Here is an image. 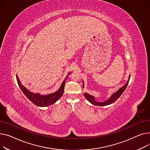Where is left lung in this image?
Here are the masks:
<instances>
[{
	"label": "left lung",
	"instance_id": "left-lung-1",
	"mask_svg": "<svg viewBox=\"0 0 150 150\" xmlns=\"http://www.w3.org/2000/svg\"><path fill=\"white\" fill-rule=\"evenodd\" d=\"M129 79H130V77H129L127 82L124 86H123L122 87H121L120 88L118 91H117L115 93H114L113 94H112V96L110 97V98L108 100H107L106 101H105V102H97V101L95 100V99H94V98L93 96L90 95V94H87L86 93H84L83 95L85 96V98L88 100L91 103H92V104H93L94 105H97V106H105V105H110V104L114 103L116 100H117V99L122 95V94L124 92L125 90L126 89V88H127V85L128 84ZM83 86H84V84H83Z\"/></svg>",
	"mask_w": 150,
	"mask_h": 150
}]
</instances>
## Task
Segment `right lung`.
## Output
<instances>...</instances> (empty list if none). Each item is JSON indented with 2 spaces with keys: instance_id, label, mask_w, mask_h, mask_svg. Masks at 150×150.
<instances>
[{
  "instance_id": "1",
  "label": "right lung",
  "mask_w": 150,
  "mask_h": 150,
  "mask_svg": "<svg viewBox=\"0 0 150 150\" xmlns=\"http://www.w3.org/2000/svg\"><path fill=\"white\" fill-rule=\"evenodd\" d=\"M69 73L66 77L65 80L63 81L62 83L60 88L55 93H53L52 94H47V95H41L39 93H34L30 91H28L26 88L21 83V81L18 77H16L17 81L18 83V85L20 87L21 90L24 93V94L26 96L30 101H31L34 105H37L38 107H47L49 105H51L52 104L54 103L57 101L63 95L64 92V87H65V83L66 79H67L69 74H70Z\"/></svg>"
}]
</instances>
